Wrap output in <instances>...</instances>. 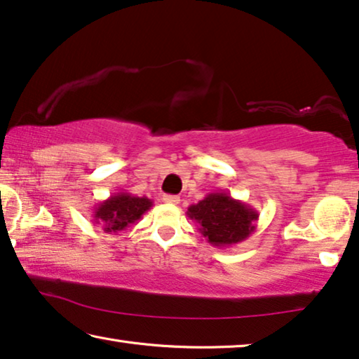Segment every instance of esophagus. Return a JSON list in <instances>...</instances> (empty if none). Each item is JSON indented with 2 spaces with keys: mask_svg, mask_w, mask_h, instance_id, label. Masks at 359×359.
<instances>
[{
  "mask_svg": "<svg viewBox=\"0 0 359 359\" xmlns=\"http://www.w3.org/2000/svg\"><path fill=\"white\" fill-rule=\"evenodd\" d=\"M163 201L167 202V204H180V197L178 196H173V194H165L163 196Z\"/></svg>",
  "mask_w": 359,
  "mask_h": 359,
  "instance_id": "obj_1",
  "label": "esophagus"
}]
</instances>
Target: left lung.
<instances>
[{
	"instance_id": "1",
	"label": "left lung",
	"mask_w": 359,
	"mask_h": 359,
	"mask_svg": "<svg viewBox=\"0 0 359 359\" xmlns=\"http://www.w3.org/2000/svg\"><path fill=\"white\" fill-rule=\"evenodd\" d=\"M188 217L199 226L207 243L217 248H230L248 240L256 231L259 212L244 202L233 199L225 191L207 194L188 207Z\"/></svg>"
}]
</instances>
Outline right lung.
I'll return each mask as SVG.
<instances>
[{
    "label": "right lung",
    "instance_id": "obj_1",
    "mask_svg": "<svg viewBox=\"0 0 359 359\" xmlns=\"http://www.w3.org/2000/svg\"><path fill=\"white\" fill-rule=\"evenodd\" d=\"M149 197L133 196L129 192H116L93 207L92 222L105 233H119L129 225L141 220V217L152 207Z\"/></svg>",
    "mask_w": 359,
    "mask_h": 359
}]
</instances>
